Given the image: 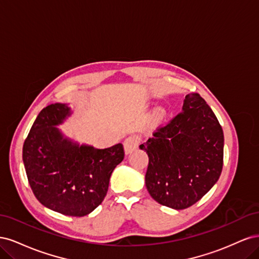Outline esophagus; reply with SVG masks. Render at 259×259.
I'll return each instance as SVG.
<instances>
[{"mask_svg": "<svg viewBox=\"0 0 259 259\" xmlns=\"http://www.w3.org/2000/svg\"><path fill=\"white\" fill-rule=\"evenodd\" d=\"M140 143V137L138 135H131L125 138L124 140V150L125 153H131L138 148Z\"/></svg>", "mask_w": 259, "mask_h": 259, "instance_id": "34e87169", "label": "esophagus"}]
</instances>
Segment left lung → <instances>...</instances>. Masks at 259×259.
Masks as SVG:
<instances>
[{"label": "left lung", "instance_id": "obj_1", "mask_svg": "<svg viewBox=\"0 0 259 259\" xmlns=\"http://www.w3.org/2000/svg\"><path fill=\"white\" fill-rule=\"evenodd\" d=\"M139 148L149 156L147 189L164 206L190 207L222 174L224 132L198 93L188 94L183 111L156 127Z\"/></svg>", "mask_w": 259, "mask_h": 259}]
</instances>
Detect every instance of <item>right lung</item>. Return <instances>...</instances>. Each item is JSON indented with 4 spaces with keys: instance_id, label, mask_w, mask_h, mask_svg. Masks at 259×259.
<instances>
[{
    "instance_id": "obj_1",
    "label": "right lung",
    "mask_w": 259,
    "mask_h": 259,
    "mask_svg": "<svg viewBox=\"0 0 259 259\" xmlns=\"http://www.w3.org/2000/svg\"><path fill=\"white\" fill-rule=\"evenodd\" d=\"M70 115L64 104L38 113L22 148L29 185L38 202L60 214L82 217L104 201L113 169L124 159L122 144L106 149L79 146L56 125Z\"/></svg>"
}]
</instances>
